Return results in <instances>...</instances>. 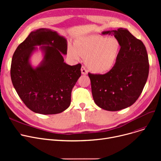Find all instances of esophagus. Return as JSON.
Returning <instances> with one entry per match:
<instances>
[{
  "label": "esophagus",
  "mask_w": 161,
  "mask_h": 161,
  "mask_svg": "<svg viewBox=\"0 0 161 161\" xmlns=\"http://www.w3.org/2000/svg\"><path fill=\"white\" fill-rule=\"evenodd\" d=\"M81 74H83V75H86V74H87V70H86V67L83 66H81Z\"/></svg>",
  "instance_id": "34e87169"
}]
</instances>
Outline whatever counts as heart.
<instances>
[{
  "instance_id": "1",
  "label": "heart",
  "mask_w": 161,
  "mask_h": 161,
  "mask_svg": "<svg viewBox=\"0 0 161 161\" xmlns=\"http://www.w3.org/2000/svg\"><path fill=\"white\" fill-rule=\"evenodd\" d=\"M121 49L122 44L117 38L94 35L78 40L75 47L70 46L68 48V53L74 60H79L81 56L87 57L89 70L103 74L114 67Z\"/></svg>"
}]
</instances>
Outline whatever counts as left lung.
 Here are the masks:
<instances>
[{"label":"left lung","mask_w":161,"mask_h":161,"mask_svg":"<svg viewBox=\"0 0 161 161\" xmlns=\"http://www.w3.org/2000/svg\"><path fill=\"white\" fill-rule=\"evenodd\" d=\"M120 41L122 49L113 69L104 74L88 73L95 104L108 111H119L139 98L149 74V59L143 42L126 29L103 32Z\"/></svg>","instance_id":"1"}]
</instances>
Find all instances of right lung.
<instances>
[{
	"instance_id": "right-lung-1",
	"label": "right lung",
	"mask_w": 161,
	"mask_h": 161,
	"mask_svg": "<svg viewBox=\"0 0 161 161\" xmlns=\"http://www.w3.org/2000/svg\"><path fill=\"white\" fill-rule=\"evenodd\" d=\"M41 47L45 57L36 69L29 63L36 45ZM66 40L55 31L40 29L32 31L15 49L10 75L19 97L31 111L49 115L63 112L69 107L71 92L81 76V64L70 66L64 62Z\"/></svg>"
}]
</instances>
